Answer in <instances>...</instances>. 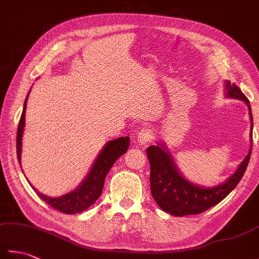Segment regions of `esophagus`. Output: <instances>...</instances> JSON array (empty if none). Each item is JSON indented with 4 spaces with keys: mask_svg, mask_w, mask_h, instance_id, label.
<instances>
[{
    "mask_svg": "<svg viewBox=\"0 0 259 259\" xmlns=\"http://www.w3.org/2000/svg\"><path fill=\"white\" fill-rule=\"evenodd\" d=\"M138 142L141 146L150 144L153 139V130L150 128H144L139 131L138 134Z\"/></svg>",
    "mask_w": 259,
    "mask_h": 259,
    "instance_id": "34e87169",
    "label": "esophagus"
}]
</instances>
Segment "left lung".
I'll list each match as a JSON object with an SVG mask.
<instances>
[{
    "label": "left lung",
    "instance_id": "1",
    "mask_svg": "<svg viewBox=\"0 0 259 259\" xmlns=\"http://www.w3.org/2000/svg\"><path fill=\"white\" fill-rule=\"evenodd\" d=\"M225 85H226L227 97L243 100L247 104L252 131V115L248 99L236 84H230V82L227 81ZM158 145L147 148L148 160L150 163L151 195L163 211L177 217L200 213L225 199L243 178L248 166L252 148L250 146L248 155L241 161L238 169L233 176H230L229 179L222 185L205 188L185 179L179 172L167 148L161 144Z\"/></svg>",
    "mask_w": 259,
    "mask_h": 259
}]
</instances>
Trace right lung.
Returning <instances> with one entry per match:
<instances>
[{
  "mask_svg": "<svg viewBox=\"0 0 259 259\" xmlns=\"http://www.w3.org/2000/svg\"><path fill=\"white\" fill-rule=\"evenodd\" d=\"M27 98H29V93H27V96L25 98L23 111H22L18 126V135H16V155H18L20 166L22 136H23V130L25 125V109ZM129 142V137H121V138L111 140L109 141L108 144H106V146H104L101 152L99 153V156L97 157L95 163L92 164L90 171L88 174L85 179L82 181L78 188L69 192V194H65L58 198H51L41 194L40 191L34 189V187H32V188L35 190L37 196L40 197L42 200H45L49 206L57 209L59 211L69 214L83 211L91 205H93L98 198L101 196L104 179H106L107 174L113 166V163L117 161V159L128 150Z\"/></svg>",
  "mask_w": 259,
  "mask_h": 259,
  "instance_id": "1",
  "label": "right lung"
}]
</instances>
